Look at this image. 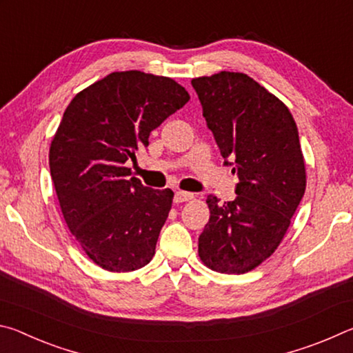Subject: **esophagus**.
<instances>
[{"instance_id": "1", "label": "esophagus", "mask_w": 353, "mask_h": 353, "mask_svg": "<svg viewBox=\"0 0 353 353\" xmlns=\"http://www.w3.org/2000/svg\"><path fill=\"white\" fill-rule=\"evenodd\" d=\"M193 198H194L193 193H188V191H176L174 202H176V204H182V202L191 201Z\"/></svg>"}]
</instances>
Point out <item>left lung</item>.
I'll use <instances>...</instances> for the list:
<instances>
[{
  "label": "left lung",
  "mask_w": 353,
  "mask_h": 353,
  "mask_svg": "<svg viewBox=\"0 0 353 353\" xmlns=\"http://www.w3.org/2000/svg\"><path fill=\"white\" fill-rule=\"evenodd\" d=\"M191 85L221 155L234 160L240 179L234 201L207 198L210 219L199 236V259L221 274L249 272L276 252L305 193L296 121L276 94L244 73L219 71Z\"/></svg>",
  "instance_id": "obj_1"
}]
</instances>
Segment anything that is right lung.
<instances>
[{
  "instance_id": "right-lung-1",
  "label": "right lung",
  "mask_w": 353,
  "mask_h": 353,
  "mask_svg": "<svg viewBox=\"0 0 353 353\" xmlns=\"http://www.w3.org/2000/svg\"><path fill=\"white\" fill-rule=\"evenodd\" d=\"M188 99L171 77L115 71L63 112L50 146L51 179L70 232L105 271H137L152 260L174 193L129 177L126 162Z\"/></svg>"
}]
</instances>
